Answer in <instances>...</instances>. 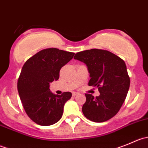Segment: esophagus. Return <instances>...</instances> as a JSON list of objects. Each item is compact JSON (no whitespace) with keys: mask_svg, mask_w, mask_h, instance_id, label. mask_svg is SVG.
Instances as JSON below:
<instances>
[{"mask_svg":"<svg viewBox=\"0 0 148 148\" xmlns=\"http://www.w3.org/2000/svg\"><path fill=\"white\" fill-rule=\"evenodd\" d=\"M79 93H77V92H73L72 93V96L73 97H75V96H77V95H78Z\"/></svg>","mask_w":148,"mask_h":148,"instance_id":"34e87169","label":"esophagus"}]
</instances>
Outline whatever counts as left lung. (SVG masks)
I'll return each mask as SVG.
<instances>
[{"label":"left lung","mask_w":148,"mask_h":148,"mask_svg":"<svg viewBox=\"0 0 148 148\" xmlns=\"http://www.w3.org/2000/svg\"><path fill=\"white\" fill-rule=\"evenodd\" d=\"M74 59L86 65L91 77L89 86H97L100 93L95 98L85 94L84 115L95 122L109 120L120 110L129 90L130 79L125 62L112 52L97 49L78 52Z\"/></svg>","instance_id":"1"}]
</instances>
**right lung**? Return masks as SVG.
I'll return each instance as SVG.
<instances>
[{"instance_id":"right-lung-1","label":"right lung","mask_w":148,"mask_h":148,"mask_svg":"<svg viewBox=\"0 0 148 148\" xmlns=\"http://www.w3.org/2000/svg\"><path fill=\"white\" fill-rule=\"evenodd\" d=\"M74 53L56 48L43 49L28 59L18 79V92L26 113L42 126L56 123L62 117L64 106L71 97L69 92L52 93L49 84L59 78V71Z\"/></svg>"}]
</instances>
